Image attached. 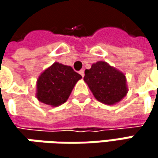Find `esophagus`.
<instances>
[{
    "label": "esophagus",
    "instance_id": "34e87169",
    "mask_svg": "<svg viewBox=\"0 0 158 158\" xmlns=\"http://www.w3.org/2000/svg\"><path fill=\"white\" fill-rule=\"evenodd\" d=\"M79 74H80L82 77H84V70H83V69H81V70L79 71Z\"/></svg>",
    "mask_w": 158,
    "mask_h": 158
}]
</instances>
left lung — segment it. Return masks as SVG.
I'll return each mask as SVG.
<instances>
[{
	"label": "left lung",
	"mask_w": 158,
	"mask_h": 158,
	"mask_svg": "<svg viewBox=\"0 0 158 158\" xmlns=\"http://www.w3.org/2000/svg\"><path fill=\"white\" fill-rule=\"evenodd\" d=\"M84 81L95 99L106 105L118 103L128 92L125 74L105 61H98L86 69Z\"/></svg>",
	"instance_id": "left-lung-1"
}]
</instances>
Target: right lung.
Instances as JSON below:
<instances>
[{"label": "right lung", "instance_id": "1", "mask_svg": "<svg viewBox=\"0 0 158 158\" xmlns=\"http://www.w3.org/2000/svg\"><path fill=\"white\" fill-rule=\"evenodd\" d=\"M81 78L70 66L55 62L39 75L35 96L39 102L57 107L68 101L74 86Z\"/></svg>", "mask_w": 158, "mask_h": 158}]
</instances>
